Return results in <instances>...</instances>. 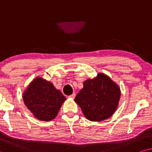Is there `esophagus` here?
<instances>
[{
	"label": "esophagus",
	"instance_id": "34e87169",
	"mask_svg": "<svg viewBox=\"0 0 152 152\" xmlns=\"http://www.w3.org/2000/svg\"><path fill=\"white\" fill-rule=\"evenodd\" d=\"M75 96H76V94H75V93H73V94L72 95H70V96L69 97V98H71V99H74Z\"/></svg>",
	"mask_w": 152,
	"mask_h": 152
}]
</instances>
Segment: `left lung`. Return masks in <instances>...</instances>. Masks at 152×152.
I'll list each match as a JSON object with an SVG mask.
<instances>
[{
  "label": "left lung",
  "mask_w": 152,
  "mask_h": 152,
  "mask_svg": "<svg viewBox=\"0 0 152 152\" xmlns=\"http://www.w3.org/2000/svg\"><path fill=\"white\" fill-rule=\"evenodd\" d=\"M121 91L107 75L99 73L83 83V88L75 97L84 116L92 122H101L113 115L118 106Z\"/></svg>",
  "instance_id": "1"
}]
</instances>
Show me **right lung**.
<instances>
[{"label":"right lung","mask_w":152,"mask_h":152,"mask_svg":"<svg viewBox=\"0 0 152 152\" xmlns=\"http://www.w3.org/2000/svg\"><path fill=\"white\" fill-rule=\"evenodd\" d=\"M23 99L34 117L41 121H51L57 116L66 98L52 83L37 77L23 92Z\"/></svg>","instance_id":"right-lung-1"}]
</instances>
